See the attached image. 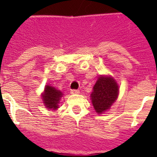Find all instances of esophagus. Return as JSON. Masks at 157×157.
I'll list each match as a JSON object with an SVG mask.
<instances>
[{"mask_svg":"<svg viewBox=\"0 0 157 157\" xmlns=\"http://www.w3.org/2000/svg\"><path fill=\"white\" fill-rule=\"evenodd\" d=\"M79 92L80 91L78 90H71V94H79Z\"/></svg>","mask_w":157,"mask_h":157,"instance_id":"esophagus-1","label":"esophagus"}]
</instances>
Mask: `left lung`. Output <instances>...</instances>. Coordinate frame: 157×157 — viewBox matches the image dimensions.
<instances>
[{
  "mask_svg": "<svg viewBox=\"0 0 157 157\" xmlns=\"http://www.w3.org/2000/svg\"><path fill=\"white\" fill-rule=\"evenodd\" d=\"M119 88L112 77L100 76L94 86L91 100L96 112L103 113L109 109L118 97Z\"/></svg>",
  "mask_w": 157,
  "mask_h": 157,
  "instance_id": "obj_1",
  "label": "left lung"
}]
</instances>
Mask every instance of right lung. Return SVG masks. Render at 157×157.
<instances>
[{
    "mask_svg": "<svg viewBox=\"0 0 157 157\" xmlns=\"http://www.w3.org/2000/svg\"><path fill=\"white\" fill-rule=\"evenodd\" d=\"M63 96L60 90H58L53 86H46L45 92L42 94V99L45 107L49 109L55 110L59 107V102Z\"/></svg>",
    "mask_w": 157,
    "mask_h": 157,
    "instance_id": "1",
    "label": "right lung"
}]
</instances>
